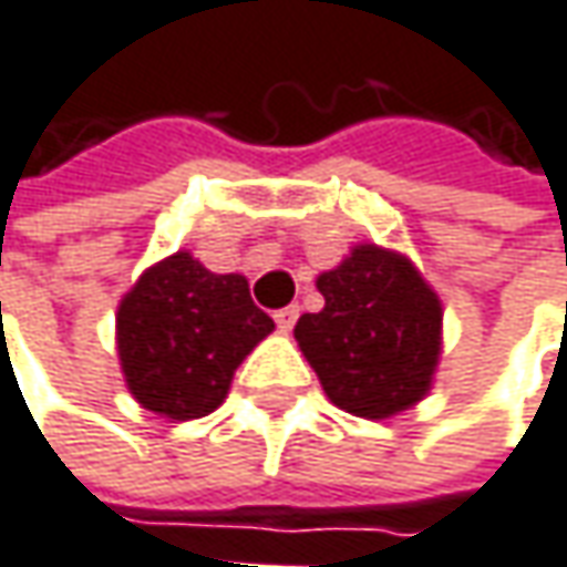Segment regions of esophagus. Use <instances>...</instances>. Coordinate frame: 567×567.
Returning a JSON list of instances; mask_svg holds the SVG:
<instances>
[{
    "instance_id": "obj_1",
    "label": "esophagus",
    "mask_w": 567,
    "mask_h": 567,
    "mask_svg": "<svg viewBox=\"0 0 567 567\" xmlns=\"http://www.w3.org/2000/svg\"><path fill=\"white\" fill-rule=\"evenodd\" d=\"M298 315H301V308L298 305H285L276 311V324L282 328V331H291L295 328V321H298Z\"/></svg>"
}]
</instances>
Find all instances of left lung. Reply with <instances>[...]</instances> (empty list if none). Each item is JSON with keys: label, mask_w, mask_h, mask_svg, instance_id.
I'll return each instance as SVG.
<instances>
[{"label": "left lung", "mask_w": 567, "mask_h": 567, "mask_svg": "<svg viewBox=\"0 0 567 567\" xmlns=\"http://www.w3.org/2000/svg\"><path fill=\"white\" fill-rule=\"evenodd\" d=\"M324 308L301 315L295 337L331 402L360 419L415 405L437 363L441 305L409 259L357 246L318 279Z\"/></svg>", "instance_id": "obj_1"}]
</instances>
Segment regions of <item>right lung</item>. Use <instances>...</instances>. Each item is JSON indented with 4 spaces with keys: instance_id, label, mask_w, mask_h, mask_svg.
Listing matches in <instances>:
<instances>
[{
    "instance_id": "1",
    "label": "right lung",
    "mask_w": 567,
    "mask_h": 567,
    "mask_svg": "<svg viewBox=\"0 0 567 567\" xmlns=\"http://www.w3.org/2000/svg\"><path fill=\"white\" fill-rule=\"evenodd\" d=\"M120 360L132 395L168 419L214 412L272 318L243 276H214L187 252L152 266L120 305Z\"/></svg>"
}]
</instances>
